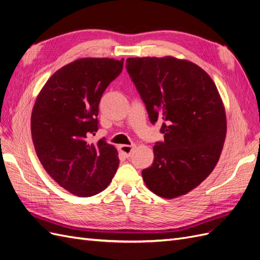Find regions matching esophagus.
I'll return each instance as SVG.
<instances>
[{"instance_id": "34e87169", "label": "esophagus", "mask_w": 260, "mask_h": 260, "mask_svg": "<svg viewBox=\"0 0 260 260\" xmlns=\"http://www.w3.org/2000/svg\"><path fill=\"white\" fill-rule=\"evenodd\" d=\"M134 147H135L134 145H132V146L122 145V146H120V147H119V149H120L121 153H122V154H123L125 157H129V156H131V154H132V151H133Z\"/></svg>"}]
</instances>
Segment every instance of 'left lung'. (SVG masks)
Returning <instances> with one entry per match:
<instances>
[{
  "label": "left lung",
  "instance_id": "8db88e82",
  "mask_svg": "<svg viewBox=\"0 0 260 260\" xmlns=\"http://www.w3.org/2000/svg\"><path fill=\"white\" fill-rule=\"evenodd\" d=\"M126 70L152 124L160 121L153 164L142 170L147 187L176 198L198 186L216 166L226 137V113L211 77L172 56L128 57Z\"/></svg>",
  "mask_w": 260,
  "mask_h": 260
}]
</instances>
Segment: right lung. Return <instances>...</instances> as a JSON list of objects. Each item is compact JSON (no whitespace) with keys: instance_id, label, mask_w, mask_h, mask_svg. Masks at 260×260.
Returning a JSON list of instances; mask_svg holds the SVG:
<instances>
[{"instance_id":"obj_1","label":"right lung","mask_w":260,"mask_h":260,"mask_svg":"<svg viewBox=\"0 0 260 260\" xmlns=\"http://www.w3.org/2000/svg\"><path fill=\"white\" fill-rule=\"evenodd\" d=\"M124 59L83 57L56 71L34 104L31 133L36 154L57 184L79 197L109 185L119 167L118 151L99 131V105L107 86L121 74Z\"/></svg>"}]
</instances>
